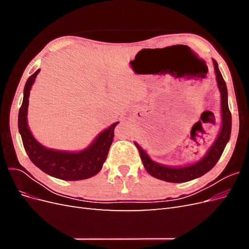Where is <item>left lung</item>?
Masks as SVG:
<instances>
[{"mask_svg":"<svg viewBox=\"0 0 249 249\" xmlns=\"http://www.w3.org/2000/svg\"><path fill=\"white\" fill-rule=\"evenodd\" d=\"M213 65L217 86L218 89H219L221 97V127L214 143L199 161L189 165H185V166H167V165L160 164L150 159V157L146 154L145 150L142 149L137 142H134L139 150L143 166H144L149 175L154 178L169 183L188 182V180L197 178L210 171L215 166L218 160L220 159L225 145H227L231 137V114L229 109L227 84H225L222 74L219 69H218V63L214 59Z\"/></svg>","mask_w":249,"mask_h":249,"instance_id":"obj_1","label":"left lung"}]
</instances>
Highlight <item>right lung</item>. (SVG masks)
I'll list each match as a JSON object with an SVG mask.
<instances>
[{
    "mask_svg": "<svg viewBox=\"0 0 249 249\" xmlns=\"http://www.w3.org/2000/svg\"><path fill=\"white\" fill-rule=\"evenodd\" d=\"M39 71L40 70H37L27 80L24 99L18 112V131L30 160L47 175L63 180H81L95 176L107 159L118 122L102 131L86 148L79 152H67L43 146L30 131L27 117L30 90Z\"/></svg>",
    "mask_w": 249,
    "mask_h": 249,
    "instance_id": "add662e5",
    "label": "right lung"
}]
</instances>
